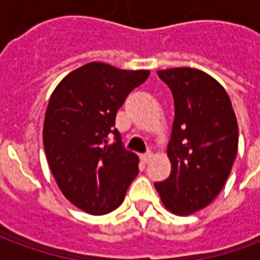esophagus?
Instances as JSON below:
<instances>
[{
  "label": "esophagus",
  "mask_w": 260,
  "mask_h": 260,
  "mask_svg": "<svg viewBox=\"0 0 260 260\" xmlns=\"http://www.w3.org/2000/svg\"><path fill=\"white\" fill-rule=\"evenodd\" d=\"M152 156H153L152 155V152H147V153H145V155H142V160H143L145 164H147V162L152 159Z\"/></svg>",
  "instance_id": "1"
}]
</instances>
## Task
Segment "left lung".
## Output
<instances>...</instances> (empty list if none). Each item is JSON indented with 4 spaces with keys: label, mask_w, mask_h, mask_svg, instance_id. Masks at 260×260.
I'll list each match as a JSON object with an SVG mask.
<instances>
[{
    "label": "left lung",
    "mask_w": 260,
    "mask_h": 260,
    "mask_svg": "<svg viewBox=\"0 0 260 260\" xmlns=\"http://www.w3.org/2000/svg\"><path fill=\"white\" fill-rule=\"evenodd\" d=\"M174 95L175 120L168 145L172 171L155 186L178 215L204 208L223 189L239 145L237 120L225 89L194 68L157 71Z\"/></svg>",
    "instance_id": "8db88e82"
}]
</instances>
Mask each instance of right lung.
Returning <instances> with one entry per match:
<instances>
[{"label":"right lung","mask_w":260,"mask_h":260,"mask_svg":"<svg viewBox=\"0 0 260 260\" xmlns=\"http://www.w3.org/2000/svg\"><path fill=\"white\" fill-rule=\"evenodd\" d=\"M149 75L91 62L66 75L49 100L43 124L49 168L62 194L88 214L115 210L139 174V157L124 149L115 115Z\"/></svg>","instance_id":"right-lung-1"}]
</instances>
